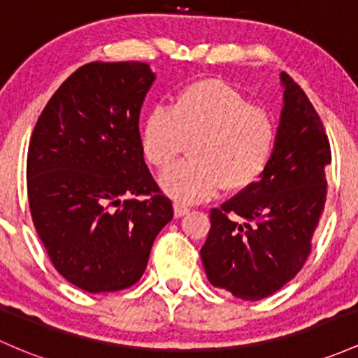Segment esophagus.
<instances>
[{"label": "esophagus", "instance_id": "esophagus-1", "mask_svg": "<svg viewBox=\"0 0 358 358\" xmlns=\"http://www.w3.org/2000/svg\"><path fill=\"white\" fill-rule=\"evenodd\" d=\"M173 212H175V217H183V215L188 214V207L182 206V203L175 202L173 203Z\"/></svg>", "mask_w": 358, "mask_h": 358}]
</instances>
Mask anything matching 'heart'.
<instances>
[{
  "label": "heart",
  "instance_id": "obj_1",
  "mask_svg": "<svg viewBox=\"0 0 358 358\" xmlns=\"http://www.w3.org/2000/svg\"><path fill=\"white\" fill-rule=\"evenodd\" d=\"M141 149L151 166L164 170L190 143V159L164 171V194L183 203L219 190L238 194L260 180L275 148V124L266 110L219 80H200L155 107L141 124Z\"/></svg>",
  "mask_w": 358,
  "mask_h": 358
}]
</instances>
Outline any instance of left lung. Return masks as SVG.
<instances>
[{"label": "left lung", "mask_w": 358, "mask_h": 358, "mask_svg": "<svg viewBox=\"0 0 358 358\" xmlns=\"http://www.w3.org/2000/svg\"><path fill=\"white\" fill-rule=\"evenodd\" d=\"M280 81L284 107L268 166L255 185L210 210L200 250L210 284L245 301L265 299L296 277L328 192L331 149L323 122L287 73Z\"/></svg>", "instance_id": "left-lung-1"}]
</instances>
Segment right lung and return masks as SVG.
<instances>
[{"instance_id": "right-lung-1", "label": "right lung", "mask_w": 358, "mask_h": 358, "mask_svg": "<svg viewBox=\"0 0 358 358\" xmlns=\"http://www.w3.org/2000/svg\"><path fill=\"white\" fill-rule=\"evenodd\" d=\"M155 78L137 61L81 66L32 132L27 192L34 226L57 272L86 292L134 285L173 219L139 139L141 107Z\"/></svg>"}]
</instances>
